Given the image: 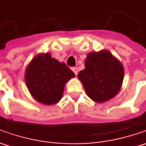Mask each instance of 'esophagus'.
Instances as JSON below:
<instances>
[{
  "label": "esophagus",
  "instance_id": "1",
  "mask_svg": "<svg viewBox=\"0 0 146 146\" xmlns=\"http://www.w3.org/2000/svg\"><path fill=\"white\" fill-rule=\"evenodd\" d=\"M71 70H73V72L75 73V75L77 76V74H78V72H79V71H78V68H77V67H72Z\"/></svg>",
  "mask_w": 146,
  "mask_h": 146
}]
</instances>
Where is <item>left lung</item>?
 <instances>
[{
    "instance_id": "obj_1",
    "label": "left lung",
    "mask_w": 146,
    "mask_h": 146,
    "mask_svg": "<svg viewBox=\"0 0 146 146\" xmlns=\"http://www.w3.org/2000/svg\"><path fill=\"white\" fill-rule=\"evenodd\" d=\"M123 67L108 51L90 53L85 61V69L78 74L87 95L97 102L114 98L120 89Z\"/></svg>"
}]
</instances>
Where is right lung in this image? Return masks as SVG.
Instances as JSON below:
<instances>
[{"instance_id":"obj_1","label":"right lung","mask_w":146,"mask_h":146,"mask_svg":"<svg viewBox=\"0 0 146 146\" xmlns=\"http://www.w3.org/2000/svg\"><path fill=\"white\" fill-rule=\"evenodd\" d=\"M74 76V72L65 63L46 53L37 55L30 62L25 80L33 98L40 103L52 105L61 100L65 84Z\"/></svg>"}]
</instances>
